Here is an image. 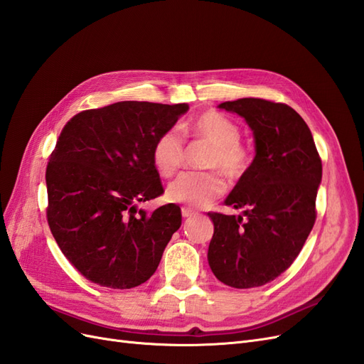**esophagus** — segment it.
Here are the masks:
<instances>
[{
	"label": "esophagus",
	"instance_id": "1",
	"mask_svg": "<svg viewBox=\"0 0 364 364\" xmlns=\"http://www.w3.org/2000/svg\"><path fill=\"white\" fill-rule=\"evenodd\" d=\"M193 215H196V213L193 211V209H190V208H182V217L183 218H190V217H193Z\"/></svg>",
	"mask_w": 364,
	"mask_h": 364
}]
</instances>
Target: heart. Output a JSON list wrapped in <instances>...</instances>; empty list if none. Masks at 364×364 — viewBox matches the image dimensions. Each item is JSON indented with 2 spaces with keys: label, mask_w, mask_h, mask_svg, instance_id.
Listing matches in <instances>:
<instances>
[{
  "label": "heart",
  "mask_w": 364,
  "mask_h": 364,
  "mask_svg": "<svg viewBox=\"0 0 364 364\" xmlns=\"http://www.w3.org/2000/svg\"><path fill=\"white\" fill-rule=\"evenodd\" d=\"M190 136L209 144L200 173H183L168 186V199L193 208L211 205L225 193L222 171L229 181H238L247 171L252 155L240 141L241 129L234 119L220 112H205L197 117ZM185 158V139L179 130L168 129L156 138L151 149V161L162 178L168 179L179 171Z\"/></svg>",
  "instance_id": "heart-1"
}]
</instances>
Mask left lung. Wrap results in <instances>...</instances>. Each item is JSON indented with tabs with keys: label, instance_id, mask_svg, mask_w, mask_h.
Returning <instances> with one entry per match:
<instances>
[{
	"label": "left lung",
	"instance_id": "obj_1",
	"mask_svg": "<svg viewBox=\"0 0 364 364\" xmlns=\"http://www.w3.org/2000/svg\"><path fill=\"white\" fill-rule=\"evenodd\" d=\"M218 107L247 121L257 155L225 200L245 208V215L208 213L214 223L208 261L229 287H261L291 266L311 232L322 159L310 129L289 105L240 98Z\"/></svg>",
	"mask_w": 364,
	"mask_h": 364
}]
</instances>
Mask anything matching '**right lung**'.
Here are the masks:
<instances>
[{"mask_svg":"<svg viewBox=\"0 0 364 364\" xmlns=\"http://www.w3.org/2000/svg\"><path fill=\"white\" fill-rule=\"evenodd\" d=\"M188 105L118 102L74 115L47 164V222L80 274L109 289H134L156 272L182 225L181 208L136 209L164 194L151 149Z\"/></svg>","mask_w":364,"mask_h":364,"instance_id":"obj_1","label":"right lung"}]
</instances>
